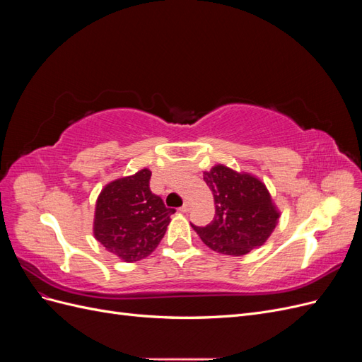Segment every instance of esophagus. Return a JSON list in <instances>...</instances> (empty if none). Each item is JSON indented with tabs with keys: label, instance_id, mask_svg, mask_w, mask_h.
Masks as SVG:
<instances>
[{
	"label": "esophagus",
	"instance_id": "obj_1",
	"mask_svg": "<svg viewBox=\"0 0 362 362\" xmlns=\"http://www.w3.org/2000/svg\"><path fill=\"white\" fill-rule=\"evenodd\" d=\"M181 213H189L190 211V204L189 202H184V205L180 208Z\"/></svg>",
	"mask_w": 362,
	"mask_h": 362
}]
</instances>
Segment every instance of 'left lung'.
I'll return each instance as SVG.
<instances>
[{"label":"left lung","instance_id":"left-lung-1","mask_svg":"<svg viewBox=\"0 0 362 362\" xmlns=\"http://www.w3.org/2000/svg\"><path fill=\"white\" fill-rule=\"evenodd\" d=\"M204 181L213 192L216 214L206 226L192 225L202 242L216 252L234 257L264 245L279 218L266 185L223 164L204 172Z\"/></svg>","mask_w":362,"mask_h":362}]
</instances>
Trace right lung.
<instances>
[{
  "instance_id": "add662e5",
  "label": "right lung",
  "mask_w": 362,
  "mask_h": 362,
  "mask_svg": "<svg viewBox=\"0 0 362 362\" xmlns=\"http://www.w3.org/2000/svg\"><path fill=\"white\" fill-rule=\"evenodd\" d=\"M151 170L107 184L98 196L93 234L108 252L134 262L158 246L170 222L173 208H166L149 189Z\"/></svg>"
}]
</instances>
